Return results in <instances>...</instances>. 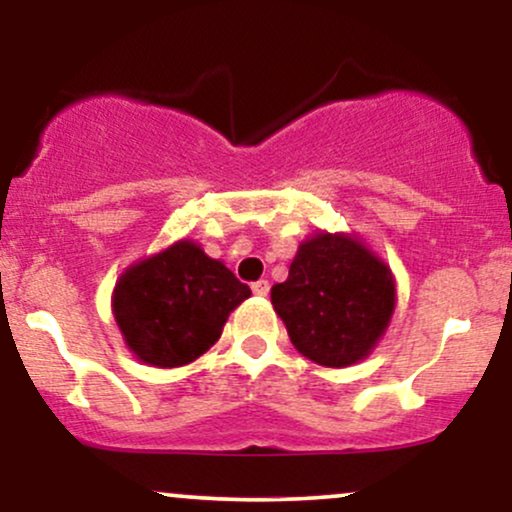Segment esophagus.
<instances>
[{
	"instance_id": "34e87169",
	"label": "esophagus",
	"mask_w": 512,
	"mask_h": 512,
	"mask_svg": "<svg viewBox=\"0 0 512 512\" xmlns=\"http://www.w3.org/2000/svg\"><path fill=\"white\" fill-rule=\"evenodd\" d=\"M252 293H255V296H267L269 293V281L267 279H260V281H255V284H252Z\"/></svg>"
}]
</instances>
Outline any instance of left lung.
<instances>
[{
  "instance_id": "1",
  "label": "left lung",
  "mask_w": 512,
  "mask_h": 512,
  "mask_svg": "<svg viewBox=\"0 0 512 512\" xmlns=\"http://www.w3.org/2000/svg\"><path fill=\"white\" fill-rule=\"evenodd\" d=\"M392 269L354 233L317 231L298 245L272 305L310 361L346 368L378 346L395 313Z\"/></svg>"
}]
</instances>
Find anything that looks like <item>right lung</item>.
<instances>
[{"label": "right lung", "instance_id": "obj_1", "mask_svg": "<svg viewBox=\"0 0 512 512\" xmlns=\"http://www.w3.org/2000/svg\"><path fill=\"white\" fill-rule=\"evenodd\" d=\"M250 289L195 240L129 264L113 289V315L127 349L146 366L180 368L219 342Z\"/></svg>", "mask_w": 512, "mask_h": 512}]
</instances>
